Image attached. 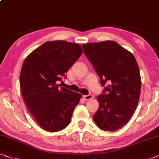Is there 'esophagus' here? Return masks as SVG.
I'll list each match as a JSON object with an SVG mask.
<instances>
[{
	"instance_id": "obj_1",
	"label": "esophagus",
	"mask_w": 159,
	"mask_h": 159,
	"mask_svg": "<svg viewBox=\"0 0 159 159\" xmlns=\"http://www.w3.org/2000/svg\"><path fill=\"white\" fill-rule=\"evenodd\" d=\"M93 98V96H92L91 94H89V95H86V96H84V98L85 99V100H91V99H92Z\"/></svg>"
}]
</instances>
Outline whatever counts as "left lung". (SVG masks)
I'll return each instance as SVG.
<instances>
[{"instance_id":"left-lung-1","label":"left lung","mask_w":159,"mask_h":159,"mask_svg":"<svg viewBox=\"0 0 159 159\" xmlns=\"http://www.w3.org/2000/svg\"><path fill=\"white\" fill-rule=\"evenodd\" d=\"M85 55L106 84L103 94L97 97L99 108L93 120L104 131H116L127 124L138 106L141 75L134 55L112 41L82 45Z\"/></svg>"}]
</instances>
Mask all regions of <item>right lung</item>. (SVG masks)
Returning a JSON list of instances; mask_svg holds the SVG:
<instances>
[{"mask_svg": "<svg viewBox=\"0 0 159 159\" xmlns=\"http://www.w3.org/2000/svg\"><path fill=\"white\" fill-rule=\"evenodd\" d=\"M83 53L75 43L48 41L31 52L23 63L20 88L28 111L35 121L50 132L61 131L70 124L82 96L58 81Z\"/></svg>", "mask_w": 159, "mask_h": 159, "instance_id": "add662e5", "label": "right lung"}]
</instances>
